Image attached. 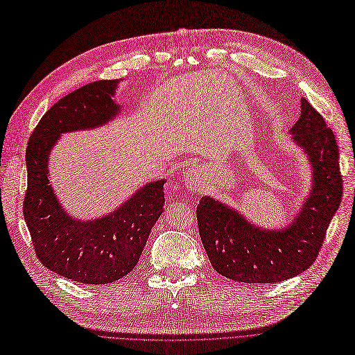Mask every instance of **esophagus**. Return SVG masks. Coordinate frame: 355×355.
<instances>
[{
  "instance_id": "esophagus-1",
  "label": "esophagus",
  "mask_w": 355,
  "mask_h": 355,
  "mask_svg": "<svg viewBox=\"0 0 355 355\" xmlns=\"http://www.w3.org/2000/svg\"><path fill=\"white\" fill-rule=\"evenodd\" d=\"M204 173L200 167H192L189 168L185 175L187 187L191 191H201L204 188Z\"/></svg>"
}]
</instances>
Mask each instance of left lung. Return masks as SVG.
Masks as SVG:
<instances>
[{"label": "left lung", "mask_w": 355, "mask_h": 355, "mask_svg": "<svg viewBox=\"0 0 355 355\" xmlns=\"http://www.w3.org/2000/svg\"><path fill=\"white\" fill-rule=\"evenodd\" d=\"M292 139L311 166V191L294 220L279 230L255 226L239 211L213 197L197 207L198 230L211 266L222 276L245 284H277L314 263L326 230L342 200L339 151L332 129L301 100V116Z\"/></svg>", "instance_id": "8db88e82"}]
</instances>
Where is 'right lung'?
Returning a JSON list of instances; mask_svg holds the SVG:
<instances>
[{
	"label": "right lung",
	"instance_id": "add662e5",
	"mask_svg": "<svg viewBox=\"0 0 355 355\" xmlns=\"http://www.w3.org/2000/svg\"><path fill=\"white\" fill-rule=\"evenodd\" d=\"M120 79L98 80L70 92L40 120L28 142L24 222L41 263L79 284L105 285L132 272L146 239L164 211L166 179L145 183L112 213L98 218L71 217L50 182L48 158L63 133L100 128L120 105L113 100Z\"/></svg>",
	"mask_w": 355,
	"mask_h": 355
}]
</instances>
